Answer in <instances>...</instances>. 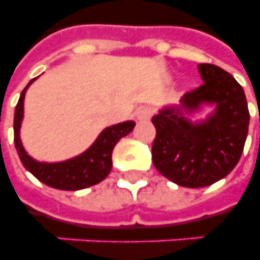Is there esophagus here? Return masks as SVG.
Masks as SVG:
<instances>
[{
	"label": "esophagus",
	"mask_w": 260,
	"mask_h": 260,
	"mask_svg": "<svg viewBox=\"0 0 260 260\" xmlns=\"http://www.w3.org/2000/svg\"><path fill=\"white\" fill-rule=\"evenodd\" d=\"M152 109L148 108V106H142V108H139L136 112H135V117L139 121H147V120H150L151 116H152Z\"/></svg>",
	"instance_id": "34e87169"
}]
</instances>
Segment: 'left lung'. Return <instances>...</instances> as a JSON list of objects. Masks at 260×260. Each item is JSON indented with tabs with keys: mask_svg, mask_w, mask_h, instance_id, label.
Instances as JSON below:
<instances>
[{
	"mask_svg": "<svg viewBox=\"0 0 260 260\" xmlns=\"http://www.w3.org/2000/svg\"><path fill=\"white\" fill-rule=\"evenodd\" d=\"M201 86L181 104L166 106L152 117L156 136L152 162L167 179L185 187H205L226 177L238 165L248 134L250 112L244 90L221 67L201 63ZM202 105L215 110L202 122L187 116Z\"/></svg>",
	"mask_w": 260,
	"mask_h": 260,
	"instance_id": "obj_1",
	"label": "left lung"
}]
</instances>
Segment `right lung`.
Listing matches in <instances>:
<instances>
[{
  "instance_id": "obj_1",
  "label": "right lung",
  "mask_w": 260,
  "mask_h": 260,
  "mask_svg": "<svg viewBox=\"0 0 260 260\" xmlns=\"http://www.w3.org/2000/svg\"><path fill=\"white\" fill-rule=\"evenodd\" d=\"M35 79L36 78L32 79L21 91L14 110V146L24 167L40 182L59 190L86 189L104 181L112 170V152L114 146L120 139L132 132L135 121H124L105 128L95 142L75 158L56 163L38 162L26 154L20 139V128L24 117V98L26 89Z\"/></svg>"
}]
</instances>
